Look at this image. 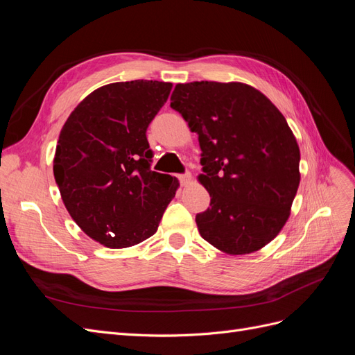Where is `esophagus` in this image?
<instances>
[{"label": "esophagus", "instance_id": "obj_1", "mask_svg": "<svg viewBox=\"0 0 355 355\" xmlns=\"http://www.w3.org/2000/svg\"><path fill=\"white\" fill-rule=\"evenodd\" d=\"M191 179H192V176H191V173H185V175H179V180H180V185L182 187H187L189 182H191Z\"/></svg>", "mask_w": 355, "mask_h": 355}]
</instances>
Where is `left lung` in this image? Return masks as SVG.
<instances>
[{"mask_svg": "<svg viewBox=\"0 0 355 355\" xmlns=\"http://www.w3.org/2000/svg\"><path fill=\"white\" fill-rule=\"evenodd\" d=\"M170 106L198 135L210 207L196 222L201 237L228 254L274 240L299 187L300 153L283 114L252 85L178 84Z\"/></svg>", "mask_w": 355, "mask_h": 355, "instance_id": "8db88e82", "label": "left lung"}]
</instances>
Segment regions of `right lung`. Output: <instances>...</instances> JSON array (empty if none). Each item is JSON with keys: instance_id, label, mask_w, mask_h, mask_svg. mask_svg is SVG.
<instances>
[{"instance_id": "1", "label": "right lung", "mask_w": 355, "mask_h": 355, "mask_svg": "<svg viewBox=\"0 0 355 355\" xmlns=\"http://www.w3.org/2000/svg\"><path fill=\"white\" fill-rule=\"evenodd\" d=\"M171 83L135 80L94 90L62 127L53 173L75 223L111 249L157 232L179 182L151 170L146 128Z\"/></svg>"}]
</instances>
